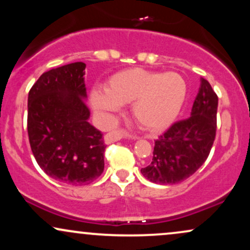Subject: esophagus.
<instances>
[{
  "label": "esophagus",
  "instance_id": "obj_1",
  "mask_svg": "<svg viewBox=\"0 0 250 250\" xmlns=\"http://www.w3.org/2000/svg\"><path fill=\"white\" fill-rule=\"evenodd\" d=\"M127 136H128L127 133H125V131H122V130L110 131V133H108L107 135H105L104 141H105V143H113V142L120 141V140L123 139V137H127Z\"/></svg>",
  "mask_w": 250,
  "mask_h": 250
}]
</instances>
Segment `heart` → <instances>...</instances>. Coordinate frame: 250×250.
<instances>
[{"label": "heart", "instance_id": "obj_1", "mask_svg": "<svg viewBox=\"0 0 250 250\" xmlns=\"http://www.w3.org/2000/svg\"><path fill=\"white\" fill-rule=\"evenodd\" d=\"M187 95V82L179 73L131 68L114 74L104 90L91 91L90 104L102 113H114L131 103L135 121L146 130L160 131L177 119Z\"/></svg>", "mask_w": 250, "mask_h": 250}]
</instances>
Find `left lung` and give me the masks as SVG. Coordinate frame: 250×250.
Wrapping results in <instances>:
<instances>
[{
    "label": "left lung",
    "mask_w": 250,
    "mask_h": 250,
    "mask_svg": "<svg viewBox=\"0 0 250 250\" xmlns=\"http://www.w3.org/2000/svg\"><path fill=\"white\" fill-rule=\"evenodd\" d=\"M217 102L211 85L201 79L190 117L174 123L155 141L153 161L141 169L146 179L159 185H175L205 163L216 134Z\"/></svg>",
    "instance_id": "obj_1"
}]
</instances>
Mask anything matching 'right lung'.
<instances>
[{"mask_svg":"<svg viewBox=\"0 0 250 250\" xmlns=\"http://www.w3.org/2000/svg\"><path fill=\"white\" fill-rule=\"evenodd\" d=\"M84 69L75 62L47 71L28 95V135L37 165L71 186L88 185L104 169L102 133L88 122Z\"/></svg>","mask_w":250,"mask_h":250,"instance_id":"1","label":"right lung"}]
</instances>
